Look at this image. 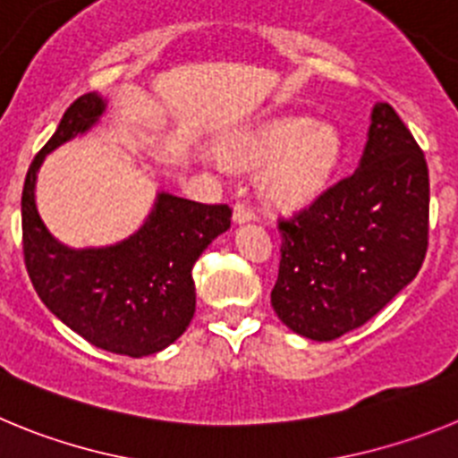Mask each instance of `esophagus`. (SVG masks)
<instances>
[{
    "instance_id": "esophagus-1",
    "label": "esophagus",
    "mask_w": 458,
    "mask_h": 458,
    "mask_svg": "<svg viewBox=\"0 0 458 458\" xmlns=\"http://www.w3.org/2000/svg\"><path fill=\"white\" fill-rule=\"evenodd\" d=\"M252 220H254V210L250 208L248 204L238 201V204L233 206V222H236V225H245V222H252Z\"/></svg>"
}]
</instances>
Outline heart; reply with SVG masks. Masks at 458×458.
I'll list each match as a JSON object with an SVG mask.
<instances>
[{"mask_svg":"<svg viewBox=\"0 0 458 458\" xmlns=\"http://www.w3.org/2000/svg\"><path fill=\"white\" fill-rule=\"evenodd\" d=\"M222 160L232 167H261V188L270 201L286 208L310 204L335 172L342 140L333 125L310 116H279L222 144Z\"/></svg>","mask_w":458,"mask_h":458,"instance_id":"heart-1","label":"heart"}]
</instances>
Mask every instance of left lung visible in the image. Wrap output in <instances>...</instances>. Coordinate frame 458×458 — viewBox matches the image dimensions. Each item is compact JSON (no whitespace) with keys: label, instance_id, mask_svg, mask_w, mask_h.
Wrapping results in <instances>:
<instances>
[{"label":"left lung","instance_id":"8db88e82","mask_svg":"<svg viewBox=\"0 0 458 458\" xmlns=\"http://www.w3.org/2000/svg\"><path fill=\"white\" fill-rule=\"evenodd\" d=\"M279 233L282 261L270 302L301 337L333 342L411 284L427 254L428 169L390 105L371 109L358 169L279 222Z\"/></svg>","mask_w":458,"mask_h":458}]
</instances>
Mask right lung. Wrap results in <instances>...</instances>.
I'll list each match as a JSON object with an SVG mask.
<instances>
[{"mask_svg":"<svg viewBox=\"0 0 458 458\" xmlns=\"http://www.w3.org/2000/svg\"><path fill=\"white\" fill-rule=\"evenodd\" d=\"M107 100L84 93L30 165L22 190V245L31 284L47 310L109 353L147 358L174 344L194 317L192 266L232 226L226 204H199L157 190L147 220L100 248H71L36 206V179L47 153L100 123Z\"/></svg>","mask_w":458,"mask_h":458,"instance_id":"obj_1","label":"right lung"}]
</instances>
